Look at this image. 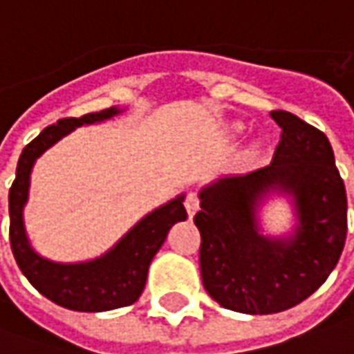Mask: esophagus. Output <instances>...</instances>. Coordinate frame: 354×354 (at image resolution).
<instances>
[{
	"instance_id": "esophagus-1",
	"label": "esophagus",
	"mask_w": 354,
	"mask_h": 354,
	"mask_svg": "<svg viewBox=\"0 0 354 354\" xmlns=\"http://www.w3.org/2000/svg\"><path fill=\"white\" fill-rule=\"evenodd\" d=\"M185 210H187L189 218H193L195 212L199 210V197L195 193H187V197H185Z\"/></svg>"
}]
</instances>
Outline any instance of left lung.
I'll return each instance as SVG.
<instances>
[{
	"label": "left lung",
	"instance_id": "obj_1",
	"mask_svg": "<svg viewBox=\"0 0 354 354\" xmlns=\"http://www.w3.org/2000/svg\"><path fill=\"white\" fill-rule=\"evenodd\" d=\"M282 129L273 161L222 176L199 192L201 274L214 301L246 315L286 311L311 296L342 256L347 195L326 134L290 111H271ZM273 194L290 201L297 223L266 236L259 210Z\"/></svg>",
	"mask_w": 354,
	"mask_h": 354
}]
</instances>
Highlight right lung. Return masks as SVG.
I'll use <instances>...</instances> for the list:
<instances>
[{
    "label": "right lung",
    "mask_w": 354,
    "mask_h": 354,
    "mask_svg": "<svg viewBox=\"0 0 354 354\" xmlns=\"http://www.w3.org/2000/svg\"><path fill=\"white\" fill-rule=\"evenodd\" d=\"M124 109L108 108L83 117L60 119L28 144L20 153L17 178L9 192V237L12 256L30 284L60 307L83 313H100L134 304L146 286L147 269L169 235L170 227L184 222V193L147 212L132 225L108 252L87 261L62 263L43 258L30 245L24 227V207L30 193V176L35 161L49 147L77 127L108 121Z\"/></svg>",
    "instance_id": "right-lung-1"
}]
</instances>
